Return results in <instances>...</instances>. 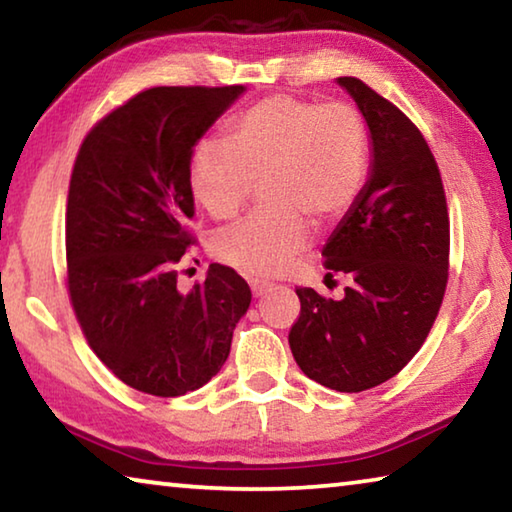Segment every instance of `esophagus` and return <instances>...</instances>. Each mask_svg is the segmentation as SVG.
<instances>
[{
    "instance_id": "34e87169",
    "label": "esophagus",
    "mask_w": 512,
    "mask_h": 512,
    "mask_svg": "<svg viewBox=\"0 0 512 512\" xmlns=\"http://www.w3.org/2000/svg\"><path fill=\"white\" fill-rule=\"evenodd\" d=\"M250 291H253L255 298H262L266 291H271V284L262 280H250Z\"/></svg>"
}]
</instances>
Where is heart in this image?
<instances>
[{"label":"heart","mask_w":512,"mask_h":512,"mask_svg":"<svg viewBox=\"0 0 512 512\" xmlns=\"http://www.w3.org/2000/svg\"><path fill=\"white\" fill-rule=\"evenodd\" d=\"M368 164V126L352 103L280 94L248 108L225 144H198L189 185L214 219L239 214L259 185L266 210L221 230L212 248L241 273L271 277L309 248L307 220L336 225L350 214Z\"/></svg>","instance_id":"obj_1"}]
</instances>
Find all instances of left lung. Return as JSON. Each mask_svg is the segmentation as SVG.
<instances>
[{
	"mask_svg": "<svg viewBox=\"0 0 512 512\" xmlns=\"http://www.w3.org/2000/svg\"><path fill=\"white\" fill-rule=\"evenodd\" d=\"M370 131V176L323 248L327 277L345 275L341 300L296 289L293 359L332 391H368L395 377L427 339L443 305L449 214L443 180L413 121L354 76L336 79Z\"/></svg>",
	"mask_w": 512,
	"mask_h": 512,
	"instance_id": "left-lung-1",
	"label": "left lung"
}]
</instances>
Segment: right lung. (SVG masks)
<instances>
[{
	"label": "right lung",
	"instance_id": "obj_1",
	"mask_svg": "<svg viewBox=\"0 0 512 512\" xmlns=\"http://www.w3.org/2000/svg\"><path fill=\"white\" fill-rule=\"evenodd\" d=\"M244 92L144 90L103 117L76 155L69 300L94 354L135 391L178 397L207 384L250 307V287L232 268L210 264L189 293L178 291L176 268L194 241V146Z\"/></svg>",
	"mask_w": 512,
	"mask_h": 512
}]
</instances>
